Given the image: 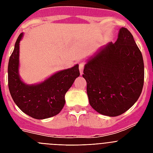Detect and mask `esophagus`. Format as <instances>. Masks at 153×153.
I'll return each instance as SVG.
<instances>
[{
  "mask_svg": "<svg viewBox=\"0 0 153 153\" xmlns=\"http://www.w3.org/2000/svg\"><path fill=\"white\" fill-rule=\"evenodd\" d=\"M84 62H80L79 65V71H80V74H82V72H83V69H84Z\"/></svg>",
  "mask_w": 153,
  "mask_h": 153,
  "instance_id": "1",
  "label": "esophagus"
}]
</instances>
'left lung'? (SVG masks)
<instances>
[{"mask_svg":"<svg viewBox=\"0 0 153 153\" xmlns=\"http://www.w3.org/2000/svg\"><path fill=\"white\" fill-rule=\"evenodd\" d=\"M90 105L109 117L119 116L133 106L144 85L142 54L126 27L118 38L107 44L91 56L84 67Z\"/></svg>","mask_w":153,"mask_h":153,"instance_id":"obj_1","label":"left lung"}]
</instances>
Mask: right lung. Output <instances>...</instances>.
Wrapping results in <instances>:
<instances>
[{"label":"right lung","mask_w":153,"mask_h":153,"mask_svg":"<svg viewBox=\"0 0 153 153\" xmlns=\"http://www.w3.org/2000/svg\"><path fill=\"white\" fill-rule=\"evenodd\" d=\"M20 33L15 44L8 66L9 92L21 111L36 119H45L55 116L65 105V94L79 76V64L63 70L36 85H27L19 75Z\"/></svg>","instance_id":"right-lung-1"}]
</instances>
